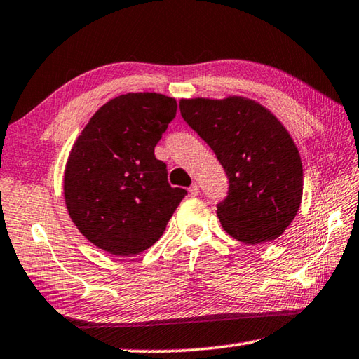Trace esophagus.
Returning <instances> with one entry per match:
<instances>
[{
    "mask_svg": "<svg viewBox=\"0 0 359 359\" xmlns=\"http://www.w3.org/2000/svg\"><path fill=\"white\" fill-rule=\"evenodd\" d=\"M188 193H190L191 196H198V194H199V187L196 184H193L190 188H188Z\"/></svg>",
    "mask_w": 359,
    "mask_h": 359,
    "instance_id": "obj_1",
    "label": "esophagus"
}]
</instances>
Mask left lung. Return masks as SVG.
Wrapping results in <instances>:
<instances>
[{
    "instance_id": "8db88e82",
    "label": "left lung",
    "mask_w": 359,
    "mask_h": 359,
    "mask_svg": "<svg viewBox=\"0 0 359 359\" xmlns=\"http://www.w3.org/2000/svg\"><path fill=\"white\" fill-rule=\"evenodd\" d=\"M179 107L228 175V196L217 205L223 229L250 245L282 236L299 210L304 179L299 150L280 120L244 96L182 100Z\"/></svg>"
}]
</instances>
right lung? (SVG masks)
Returning <instances> with one entry per match:
<instances>
[{
  "mask_svg": "<svg viewBox=\"0 0 359 359\" xmlns=\"http://www.w3.org/2000/svg\"><path fill=\"white\" fill-rule=\"evenodd\" d=\"M177 112L161 93H126L95 112L66 161L68 214L93 245L117 257L147 250L187 191L168 184L155 145Z\"/></svg>",
  "mask_w": 359,
  "mask_h": 359,
  "instance_id": "right-lung-1",
  "label": "right lung"
}]
</instances>
